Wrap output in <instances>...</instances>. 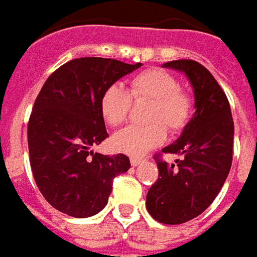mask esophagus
<instances>
[{
  "instance_id": "1",
  "label": "esophagus",
  "mask_w": 257,
  "mask_h": 257,
  "mask_svg": "<svg viewBox=\"0 0 257 257\" xmlns=\"http://www.w3.org/2000/svg\"><path fill=\"white\" fill-rule=\"evenodd\" d=\"M144 161H145L144 158H139V157H132V158H130V164H132L133 167H136V166L142 164Z\"/></svg>"
}]
</instances>
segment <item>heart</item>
Wrapping results in <instances>:
<instances>
[{"mask_svg":"<svg viewBox=\"0 0 257 257\" xmlns=\"http://www.w3.org/2000/svg\"><path fill=\"white\" fill-rule=\"evenodd\" d=\"M133 100H151L152 105L146 115L149 124H135L112 138V146L127 155L139 157L161 145L172 132H180L191 119L194 102L189 94L179 90V81L163 69H146L135 75L127 91L119 84L105 88L100 96V113L106 124L118 127L130 115Z\"/></svg>","mask_w":257,"mask_h":257,"instance_id":"1","label":"heart"}]
</instances>
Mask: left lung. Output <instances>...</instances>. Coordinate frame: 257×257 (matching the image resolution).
<instances>
[{
	"label": "left lung",
	"instance_id": "1",
	"mask_svg": "<svg viewBox=\"0 0 257 257\" xmlns=\"http://www.w3.org/2000/svg\"><path fill=\"white\" fill-rule=\"evenodd\" d=\"M185 74L195 112L176 142L163 152L180 155L175 164L158 161V180L149 188L146 209L166 225L185 223L200 216L222 189L232 164L234 121L229 102L209 71L195 60L163 65Z\"/></svg>",
	"mask_w": 257,
	"mask_h": 257
}]
</instances>
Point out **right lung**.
I'll use <instances>...</instances> for the list:
<instances>
[{
  "label": "right lung",
  "mask_w": 257,
  "mask_h": 257,
  "mask_svg": "<svg viewBox=\"0 0 257 257\" xmlns=\"http://www.w3.org/2000/svg\"><path fill=\"white\" fill-rule=\"evenodd\" d=\"M141 66L80 57L44 82L29 118L28 146L37 186L56 210L72 217L97 214L108 204L113 177L130 169L124 154L108 157L91 148L108 138L102 93Z\"/></svg>",
  "instance_id": "1"
}]
</instances>
